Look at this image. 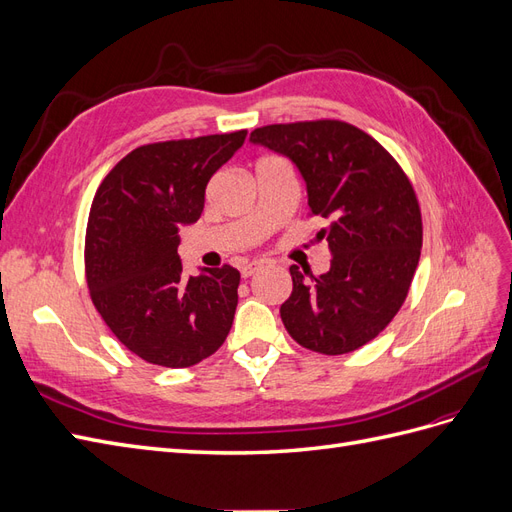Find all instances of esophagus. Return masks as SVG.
<instances>
[{
	"mask_svg": "<svg viewBox=\"0 0 512 512\" xmlns=\"http://www.w3.org/2000/svg\"><path fill=\"white\" fill-rule=\"evenodd\" d=\"M260 267H262V262H258V260L243 262V265H241V275H243V277H252Z\"/></svg>",
	"mask_w": 512,
	"mask_h": 512,
	"instance_id": "1",
	"label": "esophagus"
}]
</instances>
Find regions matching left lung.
<instances>
[{
    "instance_id": "obj_1",
    "label": "left lung",
    "mask_w": 512,
    "mask_h": 512,
    "mask_svg": "<svg viewBox=\"0 0 512 512\" xmlns=\"http://www.w3.org/2000/svg\"><path fill=\"white\" fill-rule=\"evenodd\" d=\"M250 143L288 158L305 181L312 215L329 220L331 267H290L280 314L294 342L346 354L371 342L406 301L423 245L421 211L404 170L380 143L344 121L277 123Z\"/></svg>"
}]
</instances>
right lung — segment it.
<instances>
[{
  "mask_svg": "<svg viewBox=\"0 0 512 512\" xmlns=\"http://www.w3.org/2000/svg\"><path fill=\"white\" fill-rule=\"evenodd\" d=\"M245 130L143 145L104 177L87 222L91 301L119 342L143 361L190 367L218 350L239 301L237 269L185 275L181 226L198 222L205 190Z\"/></svg>",
  "mask_w": 512,
  "mask_h": 512,
  "instance_id": "add662e5",
  "label": "right lung"
}]
</instances>
